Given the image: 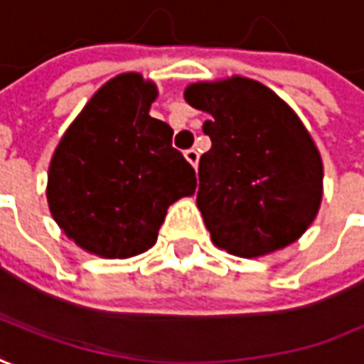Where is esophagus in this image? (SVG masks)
<instances>
[{
	"instance_id": "esophagus-1",
	"label": "esophagus",
	"mask_w": 364,
	"mask_h": 364,
	"mask_svg": "<svg viewBox=\"0 0 364 364\" xmlns=\"http://www.w3.org/2000/svg\"><path fill=\"white\" fill-rule=\"evenodd\" d=\"M185 159L193 165L195 169H197V165H199V153L195 151V149H189V151H185Z\"/></svg>"
}]
</instances>
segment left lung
I'll list each match as a JSON object with an SVG mask.
<instances>
[{
	"instance_id": "left-lung-1",
	"label": "left lung",
	"mask_w": 364,
	"mask_h": 364,
	"mask_svg": "<svg viewBox=\"0 0 364 364\" xmlns=\"http://www.w3.org/2000/svg\"><path fill=\"white\" fill-rule=\"evenodd\" d=\"M185 100L209 114L197 207L213 244L257 257L296 242L318 213L322 161L294 110L240 76L191 84Z\"/></svg>"
}]
</instances>
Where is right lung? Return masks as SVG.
I'll list each match as a JSON object with an SVG mask.
<instances>
[{
    "mask_svg": "<svg viewBox=\"0 0 364 364\" xmlns=\"http://www.w3.org/2000/svg\"><path fill=\"white\" fill-rule=\"evenodd\" d=\"M153 82H107L58 144L48 203L64 233L102 257H131L157 242L167 207L195 193V169L173 149V129L149 114Z\"/></svg>",
    "mask_w": 364,
    "mask_h": 364,
    "instance_id": "1",
    "label": "right lung"
}]
</instances>
